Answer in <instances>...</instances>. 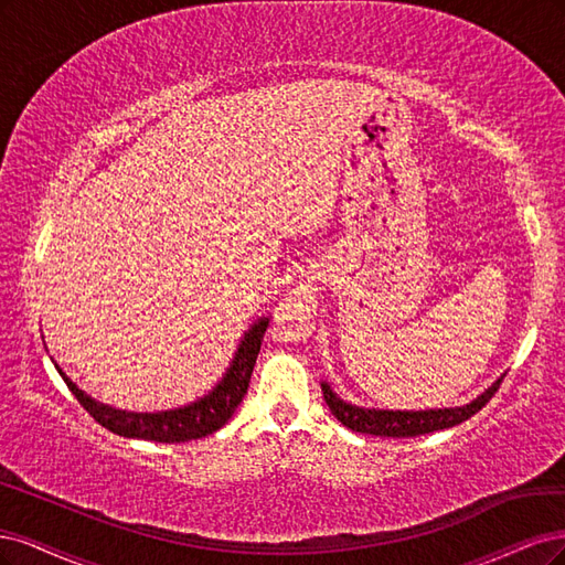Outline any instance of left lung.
I'll use <instances>...</instances> for the list:
<instances>
[{
	"instance_id": "1",
	"label": "left lung",
	"mask_w": 565,
	"mask_h": 565,
	"mask_svg": "<svg viewBox=\"0 0 565 565\" xmlns=\"http://www.w3.org/2000/svg\"><path fill=\"white\" fill-rule=\"evenodd\" d=\"M502 382V375L483 390L475 402L465 406H452V408H427V411H382V408H363L342 402V398L331 390L329 382H321V392L326 398V406L338 420L350 427L352 431L361 434H375V436H394V439H404V436H420L429 431H439L460 425L469 420L471 415L479 413L493 394L498 392Z\"/></svg>"
}]
</instances>
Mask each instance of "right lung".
Returning <instances> with one entry per match:
<instances>
[{
	"mask_svg": "<svg viewBox=\"0 0 565 565\" xmlns=\"http://www.w3.org/2000/svg\"><path fill=\"white\" fill-rule=\"evenodd\" d=\"M267 323L269 317H260L256 323H250V329L244 333L242 342L236 344V352L230 361L227 371L209 394L199 396L196 402L188 406L171 411L134 413L100 404L94 396H88L84 390H79L77 382H72L58 363H53V366H56V371L65 380L67 390L77 396V402L88 411V415H94V420L100 423L105 429L126 436V439L183 444L192 439H202V436L221 429L234 415L236 406L242 404V398L248 390L253 366H256Z\"/></svg>",
	"mask_w": 565,
	"mask_h": 565,
	"instance_id": "add662e5",
	"label": "right lung"
}]
</instances>
